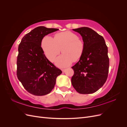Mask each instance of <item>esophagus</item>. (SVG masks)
Segmentation results:
<instances>
[{"instance_id":"obj_1","label":"esophagus","mask_w":127,"mask_h":127,"mask_svg":"<svg viewBox=\"0 0 127 127\" xmlns=\"http://www.w3.org/2000/svg\"><path fill=\"white\" fill-rule=\"evenodd\" d=\"M61 70H62V71H63V72H64V71H66V69H62Z\"/></svg>"}]
</instances>
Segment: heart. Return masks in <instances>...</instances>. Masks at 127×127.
<instances>
[{
    "instance_id": "b5f03b06",
    "label": "heart",
    "mask_w": 127,
    "mask_h": 127,
    "mask_svg": "<svg viewBox=\"0 0 127 127\" xmlns=\"http://www.w3.org/2000/svg\"><path fill=\"white\" fill-rule=\"evenodd\" d=\"M41 47L45 56L51 62L61 49L63 55L56 59L55 64L58 67L64 68L81 58L85 50V43L74 32L64 31L56 33L54 38L45 36L42 40Z\"/></svg>"
}]
</instances>
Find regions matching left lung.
Masks as SVG:
<instances>
[{"label": "left lung", "mask_w": 127, "mask_h": 127, "mask_svg": "<svg viewBox=\"0 0 127 127\" xmlns=\"http://www.w3.org/2000/svg\"><path fill=\"white\" fill-rule=\"evenodd\" d=\"M73 30L82 36L85 50L78 62L71 67L74 71L72 85L80 94L93 93L103 86L108 76L107 47L103 37L90 28L83 27Z\"/></svg>", "instance_id": "8db88e82"}]
</instances>
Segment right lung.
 Returning <instances> with one entry per match:
<instances>
[{
  "mask_svg": "<svg viewBox=\"0 0 127 127\" xmlns=\"http://www.w3.org/2000/svg\"><path fill=\"white\" fill-rule=\"evenodd\" d=\"M57 29L39 26L27 33L18 45L16 74L29 93L43 96L50 93L62 71L45 56L41 47L44 36Z\"/></svg>",
  "mask_w": 127,
  "mask_h": 127,
  "instance_id": "right-lung-1",
  "label": "right lung"
}]
</instances>
